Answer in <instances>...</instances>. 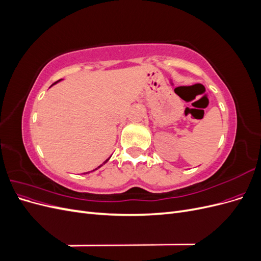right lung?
I'll return each instance as SVG.
<instances>
[{"instance_id":"obj_1","label":"right lung","mask_w":261,"mask_h":261,"mask_svg":"<svg viewBox=\"0 0 261 261\" xmlns=\"http://www.w3.org/2000/svg\"><path fill=\"white\" fill-rule=\"evenodd\" d=\"M61 81H62V80H60V81H58V82H57V83H59V82H61ZM57 83H54V84H53V85H55V84H57ZM53 85H52V86H53ZM110 158H111V156H110ZM110 158H109V159H107V160H106V161H105V162H103V163H102V164H101V165H100V167H98V168H96V169H94V170H92V171H90V172H93V171H96V170H98V169H100V168H101V167H102V165H103V164H106V163H107V162H108V161H109V160H110ZM90 172H86V174H89V173H90ZM84 174H85V173H84Z\"/></svg>"}]
</instances>
